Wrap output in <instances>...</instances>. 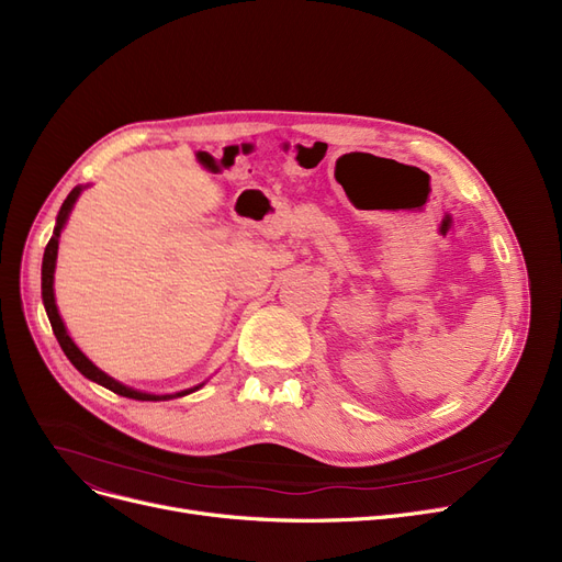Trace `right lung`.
<instances>
[{"instance_id":"add662e5","label":"right lung","mask_w":562,"mask_h":562,"mask_svg":"<svg viewBox=\"0 0 562 562\" xmlns=\"http://www.w3.org/2000/svg\"><path fill=\"white\" fill-rule=\"evenodd\" d=\"M79 193H81V187H75V189L68 193V198L64 200L61 212H58V216H56L54 234H52V239H49V244H47V248H45V255H43V303H45V312H47L49 323H52V330H54L58 344H61V348H64V352H66V358H68V360L75 364V369H77L79 373H83L88 380H93V382H98V385L111 390L113 394H121V396H127V398H136V401H168V398H175V396H184V394L195 392L198 387L187 390V392H180V394L155 396V394H143V392L130 390V387L121 385V382H115L113 378H109L104 371H100V369H98L91 360H88V358L83 356V352L75 346V341L68 337L64 321H61V316H58V310H56V303H54V289H52V284H54V266H56L58 236H61V229H64V225H66V218H68V214H70V210H72L75 200L79 198Z\"/></svg>"}]
</instances>
